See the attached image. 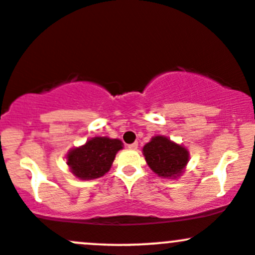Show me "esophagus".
Returning <instances> with one entry per match:
<instances>
[{"instance_id": "esophagus-1", "label": "esophagus", "mask_w": 255, "mask_h": 255, "mask_svg": "<svg viewBox=\"0 0 255 255\" xmlns=\"http://www.w3.org/2000/svg\"><path fill=\"white\" fill-rule=\"evenodd\" d=\"M128 148L130 149H137V147H138V143L137 142H133V143H131V144H128Z\"/></svg>"}]
</instances>
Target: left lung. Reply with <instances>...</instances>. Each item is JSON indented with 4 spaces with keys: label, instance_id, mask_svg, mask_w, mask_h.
Instances as JSON below:
<instances>
[{
    "label": "left lung",
    "instance_id": "8db88e82",
    "mask_svg": "<svg viewBox=\"0 0 255 255\" xmlns=\"http://www.w3.org/2000/svg\"><path fill=\"white\" fill-rule=\"evenodd\" d=\"M146 163L154 174L164 179H177L185 172L190 152L166 136H153L142 148Z\"/></svg>",
    "mask_w": 255,
    "mask_h": 255
}]
</instances>
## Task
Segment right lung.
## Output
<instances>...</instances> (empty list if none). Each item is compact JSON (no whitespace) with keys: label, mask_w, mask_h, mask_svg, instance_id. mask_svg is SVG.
Returning a JSON list of instances; mask_svg holds the SVG:
<instances>
[{"label":"right lung","mask_w":255,"mask_h":255,"mask_svg":"<svg viewBox=\"0 0 255 255\" xmlns=\"http://www.w3.org/2000/svg\"><path fill=\"white\" fill-rule=\"evenodd\" d=\"M123 142L107 136L89 138L83 146L74 147L67 153L69 170L80 180H95L109 171L116 154L123 149Z\"/></svg>","instance_id":"right-lung-1"}]
</instances>
